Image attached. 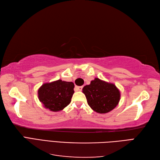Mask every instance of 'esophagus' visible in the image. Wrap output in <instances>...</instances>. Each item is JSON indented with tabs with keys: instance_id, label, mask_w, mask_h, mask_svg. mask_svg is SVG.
Wrapping results in <instances>:
<instances>
[{
	"instance_id": "obj_1",
	"label": "esophagus",
	"mask_w": 160,
	"mask_h": 160,
	"mask_svg": "<svg viewBox=\"0 0 160 160\" xmlns=\"http://www.w3.org/2000/svg\"><path fill=\"white\" fill-rule=\"evenodd\" d=\"M82 89H83V87L82 86H79V87L76 86L75 87V90H77V91H81Z\"/></svg>"
}]
</instances>
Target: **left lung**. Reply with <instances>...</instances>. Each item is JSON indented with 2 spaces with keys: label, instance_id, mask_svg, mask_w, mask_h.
Here are the masks:
<instances>
[{
  "label": "left lung",
  "instance_id": "obj_1",
  "mask_svg": "<svg viewBox=\"0 0 160 160\" xmlns=\"http://www.w3.org/2000/svg\"><path fill=\"white\" fill-rule=\"evenodd\" d=\"M88 103L93 111L106 113L113 110L119 103L120 91L114 84L95 78L83 88Z\"/></svg>",
  "mask_w": 160,
  "mask_h": 160
}]
</instances>
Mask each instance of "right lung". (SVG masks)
I'll return each instance as SVG.
<instances>
[{
  "label": "right lung",
  "instance_id": "right-lung-1",
  "mask_svg": "<svg viewBox=\"0 0 160 160\" xmlns=\"http://www.w3.org/2000/svg\"><path fill=\"white\" fill-rule=\"evenodd\" d=\"M72 82L59 79L42 85L38 90V98L44 107L51 111H59L68 105L74 93Z\"/></svg>",
  "mask_w": 160,
  "mask_h": 160
}]
</instances>
